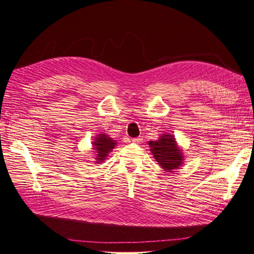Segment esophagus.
<instances>
[{
    "label": "esophagus",
    "mask_w": 254,
    "mask_h": 254,
    "mask_svg": "<svg viewBox=\"0 0 254 254\" xmlns=\"http://www.w3.org/2000/svg\"><path fill=\"white\" fill-rule=\"evenodd\" d=\"M142 141H143L142 137H135V138L132 139V142H133L134 144H141Z\"/></svg>",
    "instance_id": "34e87169"
}]
</instances>
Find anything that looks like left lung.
I'll return each mask as SVG.
<instances>
[{
	"mask_svg": "<svg viewBox=\"0 0 254 254\" xmlns=\"http://www.w3.org/2000/svg\"><path fill=\"white\" fill-rule=\"evenodd\" d=\"M150 145V150L154 155L155 159L158 161V164L167 171H171L174 169H178L182 164V153L177 147L175 138L172 135H167L164 134L158 141H150L148 143Z\"/></svg>",
	"mask_w": 254,
	"mask_h": 254,
	"instance_id": "left-lung-1",
	"label": "left lung"
}]
</instances>
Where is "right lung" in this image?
<instances>
[{
  "mask_svg": "<svg viewBox=\"0 0 254 254\" xmlns=\"http://www.w3.org/2000/svg\"><path fill=\"white\" fill-rule=\"evenodd\" d=\"M94 144V149L97 150V157L96 159L99 161H104L105 158L108 156L111 150L115 147V145L117 144L116 141H113L110 137H108L106 134H100V135L97 136L96 142Z\"/></svg>",
  "mask_w": 254,
  "mask_h": 254,
  "instance_id": "right-lung-1",
  "label": "right lung"
}]
</instances>
